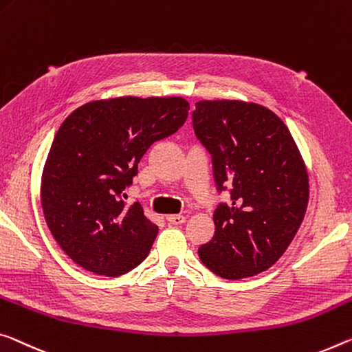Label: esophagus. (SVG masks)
I'll list each match as a JSON object with an SVG mask.
<instances>
[{
	"label": "esophagus",
	"instance_id": "1",
	"mask_svg": "<svg viewBox=\"0 0 352 352\" xmlns=\"http://www.w3.org/2000/svg\"><path fill=\"white\" fill-rule=\"evenodd\" d=\"M166 219L172 226H180V224H183V222H186V217L182 216V214H169L166 217Z\"/></svg>",
	"mask_w": 352,
	"mask_h": 352
}]
</instances>
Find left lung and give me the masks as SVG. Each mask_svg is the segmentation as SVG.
Wrapping results in <instances>:
<instances>
[{
  "label": "left lung",
  "instance_id": "obj_1",
  "mask_svg": "<svg viewBox=\"0 0 352 352\" xmlns=\"http://www.w3.org/2000/svg\"><path fill=\"white\" fill-rule=\"evenodd\" d=\"M194 133L213 161L219 192L214 236L199 248L216 276L252 277L285 252L309 202V175L287 125L271 109L238 100H204L192 113Z\"/></svg>",
  "mask_w": 352,
  "mask_h": 352
}]
</instances>
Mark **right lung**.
Instances as JSON below:
<instances>
[{
  "instance_id": "obj_1",
  "label": "right lung",
  "mask_w": 352,
  "mask_h": 352,
  "mask_svg": "<svg viewBox=\"0 0 352 352\" xmlns=\"http://www.w3.org/2000/svg\"><path fill=\"white\" fill-rule=\"evenodd\" d=\"M188 111L182 97H119L82 104L63 122L41 199L50 232L76 265L117 277L146 260L158 226L122 197L144 153L178 131Z\"/></svg>"
}]
</instances>
